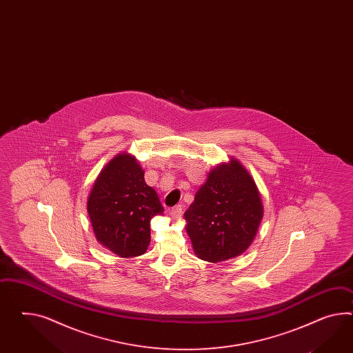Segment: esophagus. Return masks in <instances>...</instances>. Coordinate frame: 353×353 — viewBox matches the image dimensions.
<instances>
[{
    "mask_svg": "<svg viewBox=\"0 0 353 353\" xmlns=\"http://www.w3.org/2000/svg\"><path fill=\"white\" fill-rule=\"evenodd\" d=\"M170 214H171L172 219H179L182 214V205H180V204L174 205L170 212Z\"/></svg>",
    "mask_w": 353,
    "mask_h": 353,
    "instance_id": "obj_1",
    "label": "esophagus"
}]
</instances>
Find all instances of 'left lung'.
I'll list each match as a JSON object with an SVG mask.
<instances>
[{
  "label": "left lung",
  "mask_w": 353,
  "mask_h": 353,
  "mask_svg": "<svg viewBox=\"0 0 353 353\" xmlns=\"http://www.w3.org/2000/svg\"><path fill=\"white\" fill-rule=\"evenodd\" d=\"M183 217L195 254L217 263L249 248L263 217V205L249 172L231 158L210 172Z\"/></svg>",
  "instance_id": "8db88e82"
}]
</instances>
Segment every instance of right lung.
Segmentation results:
<instances>
[{
	"mask_svg": "<svg viewBox=\"0 0 353 353\" xmlns=\"http://www.w3.org/2000/svg\"><path fill=\"white\" fill-rule=\"evenodd\" d=\"M87 212L96 240L119 257L141 256L150 243V219L164 208L148 186L134 155L122 152L108 163L94 182Z\"/></svg>",
	"mask_w": 353,
	"mask_h": 353,
	"instance_id": "right-lung-1",
	"label": "right lung"
}]
</instances>
